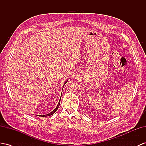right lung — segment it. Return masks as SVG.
<instances>
[{"instance_id": "1", "label": "right lung", "mask_w": 146, "mask_h": 146, "mask_svg": "<svg viewBox=\"0 0 146 146\" xmlns=\"http://www.w3.org/2000/svg\"><path fill=\"white\" fill-rule=\"evenodd\" d=\"M67 83V81H66V82L65 83V84H64V85L66 84ZM64 85H63V86H64ZM60 100H59V102H58V105H57V106L56 107V108L55 109L52 111V112H50V113H48V114H47V115H39L40 117H47V116H50V115H53L55 112L57 110V109H58V107H59V106H60Z\"/></svg>"}]
</instances>
